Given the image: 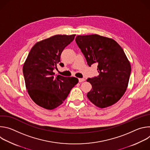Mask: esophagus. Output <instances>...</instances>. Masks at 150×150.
<instances>
[{"label":"esophagus","mask_w":150,"mask_h":150,"mask_svg":"<svg viewBox=\"0 0 150 150\" xmlns=\"http://www.w3.org/2000/svg\"><path fill=\"white\" fill-rule=\"evenodd\" d=\"M85 81L84 78H79V82H82Z\"/></svg>","instance_id":"esophagus-1"}]
</instances>
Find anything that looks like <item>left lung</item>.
<instances>
[{"label":"left lung","instance_id":"left-lung-1","mask_svg":"<svg viewBox=\"0 0 150 150\" xmlns=\"http://www.w3.org/2000/svg\"><path fill=\"white\" fill-rule=\"evenodd\" d=\"M75 41L88 65L98 64L99 75L87 79L92 85L88 98L102 109L116 103L126 91L131 71L123 49L113 39L97 34L77 35Z\"/></svg>","mask_w":150,"mask_h":150}]
</instances>
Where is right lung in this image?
I'll list each match as a JSON object with an SVG mask.
<instances>
[{
  "mask_svg": "<svg viewBox=\"0 0 150 150\" xmlns=\"http://www.w3.org/2000/svg\"><path fill=\"white\" fill-rule=\"evenodd\" d=\"M75 34L56 35L37 42L31 49L23 65L27 92L33 101L41 108L52 110L65 100L78 83L75 77L54 76L53 70L60 63V55L74 40Z\"/></svg>",
  "mask_w": 150,
  "mask_h": 150,
  "instance_id": "1",
  "label": "right lung"
}]
</instances>
